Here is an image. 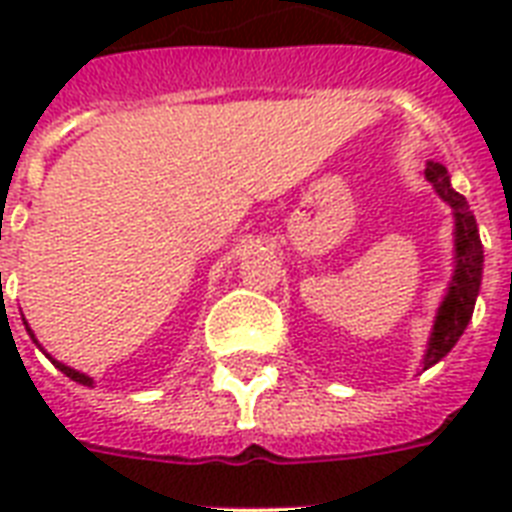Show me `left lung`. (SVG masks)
Returning a JSON list of instances; mask_svg holds the SVG:
<instances>
[{
    "instance_id": "left-lung-1",
    "label": "left lung",
    "mask_w": 512,
    "mask_h": 512,
    "mask_svg": "<svg viewBox=\"0 0 512 512\" xmlns=\"http://www.w3.org/2000/svg\"><path fill=\"white\" fill-rule=\"evenodd\" d=\"M438 196L454 209V220H457V271H454L452 287L449 295L444 297V305L438 311L433 337H430L428 356H425V369L438 364L441 358L454 348V342L468 327L473 308H476L478 287H481V271H484V247L478 239L476 217L470 215L468 201L462 193H457L449 183V175L441 164H428L425 170Z\"/></svg>"
}]
</instances>
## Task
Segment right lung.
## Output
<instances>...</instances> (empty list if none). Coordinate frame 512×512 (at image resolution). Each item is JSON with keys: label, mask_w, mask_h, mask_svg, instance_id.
I'll use <instances>...</instances> for the list:
<instances>
[{"label": "right lung", "mask_w": 512, "mask_h": 512, "mask_svg": "<svg viewBox=\"0 0 512 512\" xmlns=\"http://www.w3.org/2000/svg\"><path fill=\"white\" fill-rule=\"evenodd\" d=\"M52 364L58 366L60 372L66 374V377H71V380H74V382H82V385H92V380H90V377H87V374H79V372H76V369H68V366L58 364V361H52Z\"/></svg>", "instance_id": "obj_1"}]
</instances>
